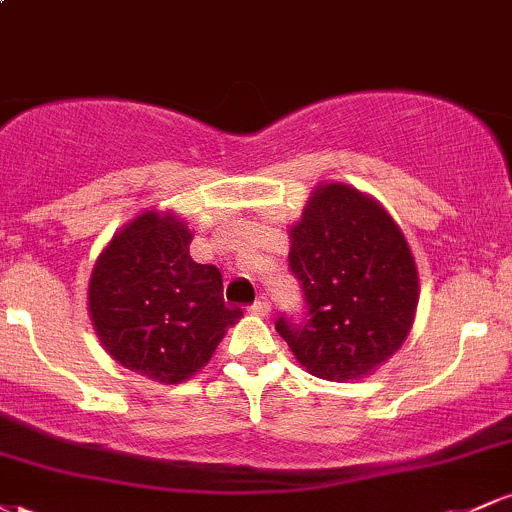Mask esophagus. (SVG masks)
Instances as JSON below:
<instances>
[{"mask_svg":"<svg viewBox=\"0 0 512 512\" xmlns=\"http://www.w3.org/2000/svg\"><path fill=\"white\" fill-rule=\"evenodd\" d=\"M252 313H255V315H269V310H272V305H269V301H267V298H257V301H255V305H252Z\"/></svg>","mask_w":512,"mask_h":512,"instance_id":"esophagus-1","label":"esophagus"}]
</instances>
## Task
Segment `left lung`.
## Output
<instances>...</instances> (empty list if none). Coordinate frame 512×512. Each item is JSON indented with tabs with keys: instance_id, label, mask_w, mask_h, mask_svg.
<instances>
[{
	"instance_id": "left-lung-1",
	"label": "left lung",
	"mask_w": 512,
	"mask_h": 512,
	"mask_svg": "<svg viewBox=\"0 0 512 512\" xmlns=\"http://www.w3.org/2000/svg\"><path fill=\"white\" fill-rule=\"evenodd\" d=\"M310 320H276L296 361L334 383L368 378L407 342L419 269L390 211L346 182H320L289 228Z\"/></svg>"
}]
</instances>
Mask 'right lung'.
I'll return each instance as SVG.
<instances>
[{
    "instance_id": "1",
    "label": "right lung",
    "mask_w": 512,
    "mask_h": 512,
    "mask_svg": "<svg viewBox=\"0 0 512 512\" xmlns=\"http://www.w3.org/2000/svg\"><path fill=\"white\" fill-rule=\"evenodd\" d=\"M175 211L146 209L110 238L88 279V315L113 361L163 385L190 380L243 310L223 303L214 264L190 257Z\"/></svg>"
}]
</instances>
